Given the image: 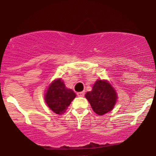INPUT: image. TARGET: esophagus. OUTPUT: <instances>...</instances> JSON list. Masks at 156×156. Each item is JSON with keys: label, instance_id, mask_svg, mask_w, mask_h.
Segmentation results:
<instances>
[{"label": "esophagus", "instance_id": "esophagus-1", "mask_svg": "<svg viewBox=\"0 0 156 156\" xmlns=\"http://www.w3.org/2000/svg\"><path fill=\"white\" fill-rule=\"evenodd\" d=\"M77 95H78V96H84V95H85V92H78V93H77Z\"/></svg>", "mask_w": 156, "mask_h": 156}]
</instances>
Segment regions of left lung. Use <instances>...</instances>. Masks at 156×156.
<instances>
[{"label": "left lung", "mask_w": 156, "mask_h": 156, "mask_svg": "<svg viewBox=\"0 0 156 156\" xmlns=\"http://www.w3.org/2000/svg\"><path fill=\"white\" fill-rule=\"evenodd\" d=\"M93 111L98 115H104L111 111L116 104L117 95L116 91L106 80H97L91 92L85 94Z\"/></svg>", "instance_id": "8db88e82"}]
</instances>
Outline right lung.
Here are the masks:
<instances>
[{"label":"right lung","instance_id":"right-lung-1","mask_svg":"<svg viewBox=\"0 0 156 156\" xmlns=\"http://www.w3.org/2000/svg\"><path fill=\"white\" fill-rule=\"evenodd\" d=\"M76 94L70 88H66L64 81L59 78L54 80L45 94V102L52 111L62 114L68 109Z\"/></svg>","mask_w":156,"mask_h":156}]
</instances>
